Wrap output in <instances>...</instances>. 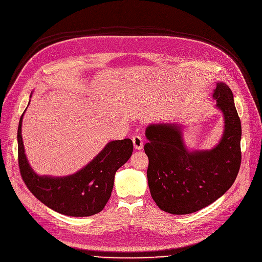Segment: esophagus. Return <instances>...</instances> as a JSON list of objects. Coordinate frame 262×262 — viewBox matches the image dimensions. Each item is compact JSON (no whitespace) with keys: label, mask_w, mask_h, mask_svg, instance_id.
I'll use <instances>...</instances> for the list:
<instances>
[{"label":"esophagus","mask_w":262,"mask_h":262,"mask_svg":"<svg viewBox=\"0 0 262 262\" xmlns=\"http://www.w3.org/2000/svg\"><path fill=\"white\" fill-rule=\"evenodd\" d=\"M132 141H133V145H134L135 149H141L143 147V141H142V138L139 135L133 136Z\"/></svg>","instance_id":"34e87169"}]
</instances>
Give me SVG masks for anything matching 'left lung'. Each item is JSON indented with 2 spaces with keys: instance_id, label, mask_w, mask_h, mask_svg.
<instances>
[{
  "instance_id": "1",
  "label": "left lung",
  "mask_w": 262,
  "mask_h": 262,
  "mask_svg": "<svg viewBox=\"0 0 262 262\" xmlns=\"http://www.w3.org/2000/svg\"><path fill=\"white\" fill-rule=\"evenodd\" d=\"M213 97L225 119L223 137L213 149L189 151L178 125L155 124L145 130L150 195L169 214H191L210 205L232 186L238 173L242 126L233 94L220 82Z\"/></svg>"
}]
</instances>
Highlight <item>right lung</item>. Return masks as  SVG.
<instances>
[{"mask_svg":"<svg viewBox=\"0 0 262 262\" xmlns=\"http://www.w3.org/2000/svg\"><path fill=\"white\" fill-rule=\"evenodd\" d=\"M23 116L17 130L18 166L28 189L46 206L63 215L88 217L100 213L111 198L117 170L132 155V140L126 138L111 141L93 161L72 176L39 177L29 165L25 155Z\"/></svg>","mask_w":262,"mask_h":262,"instance_id":"1","label":"right lung"}]
</instances>
